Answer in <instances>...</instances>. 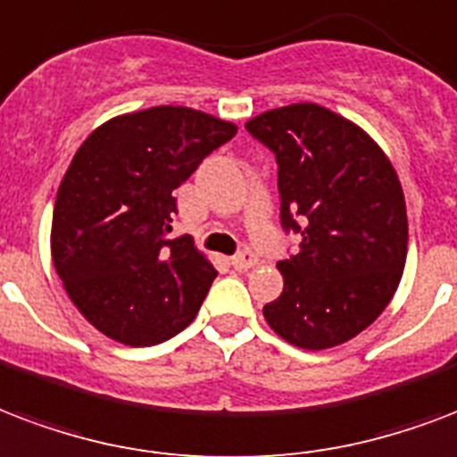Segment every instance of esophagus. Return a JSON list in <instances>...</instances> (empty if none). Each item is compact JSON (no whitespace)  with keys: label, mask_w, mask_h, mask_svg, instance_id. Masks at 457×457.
Returning a JSON list of instances; mask_svg holds the SVG:
<instances>
[{"label":"esophagus","mask_w":457,"mask_h":457,"mask_svg":"<svg viewBox=\"0 0 457 457\" xmlns=\"http://www.w3.org/2000/svg\"><path fill=\"white\" fill-rule=\"evenodd\" d=\"M259 263V259H256V253L249 252V249H244L242 253H237L235 259H232V268L235 270H249V268H253Z\"/></svg>","instance_id":"34e87169"}]
</instances>
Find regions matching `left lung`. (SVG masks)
<instances>
[{"label": "left lung", "mask_w": 457, "mask_h": 457, "mask_svg": "<svg viewBox=\"0 0 457 457\" xmlns=\"http://www.w3.org/2000/svg\"><path fill=\"white\" fill-rule=\"evenodd\" d=\"M246 131L278 160L280 222L299 252L278 263L285 287L263 306L268 326L302 350L347 343L398 290L407 211L391 160L374 138L316 103L253 117Z\"/></svg>", "instance_id": "8db88e82"}]
</instances>
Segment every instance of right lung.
Listing matches in <instances>:
<instances>
[{
  "label": "right lung",
  "mask_w": 457,
  "mask_h": 457,
  "mask_svg": "<svg viewBox=\"0 0 457 457\" xmlns=\"http://www.w3.org/2000/svg\"><path fill=\"white\" fill-rule=\"evenodd\" d=\"M232 121L160 104L104 121L76 151L52 213V261L76 309L131 347L165 343L196 319L218 270L189 235L170 239L196 167Z\"/></svg>",
  "instance_id": "1"
}]
</instances>
